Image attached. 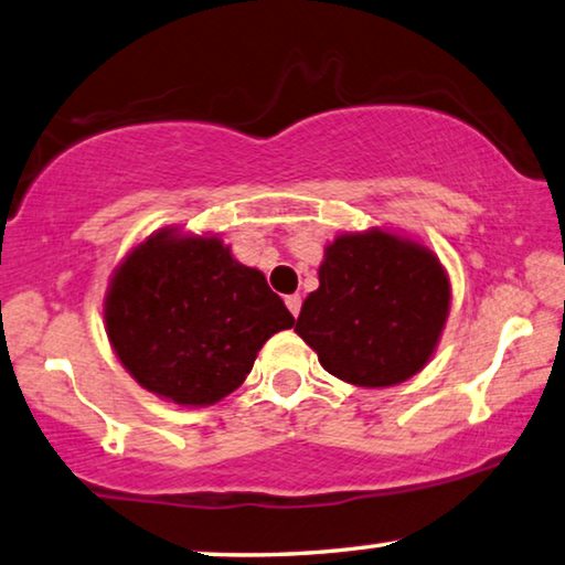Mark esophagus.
I'll list each match as a JSON object with an SVG mask.
<instances>
[{"label": "esophagus", "instance_id": "obj_1", "mask_svg": "<svg viewBox=\"0 0 565 565\" xmlns=\"http://www.w3.org/2000/svg\"><path fill=\"white\" fill-rule=\"evenodd\" d=\"M286 307H289V311L294 317H299V311H301V297L299 294H289V297H286Z\"/></svg>", "mask_w": 565, "mask_h": 565}]
</instances>
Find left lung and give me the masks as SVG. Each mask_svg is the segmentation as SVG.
Returning <instances> with one entry per match:
<instances>
[{
    "mask_svg": "<svg viewBox=\"0 0 565 565\" xmlns=\"http://www.w3.org/2000/svg\"><path fill=\"white\" fill-rule=\"evenodd\" d=\"M451 307L441 260L418 241L370 228L324 248L319 289L294 324L344 383L388 388L426 367Z\"/></svg>",
    "mask_w": 565,
    "mask_h": 565,
    "instance_id": "obj_1",
    "label": "left lung"
}]
</instances>
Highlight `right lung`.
Wrapping results in <instances>:
<instances>
[{
	"label": "right lung",
	"mask_w": 565,
	"mask_h": 565,
	"mask_svg": "<svg viewBox=\"0 0 565 565\" xmlns=\"http://www.w3.org/2000/svg\"><path fill=\"white\" fill-rule=\"evenodd\" d=\"M106 334L141 388L177 406H213L246 381L291 311L258 268L217 235L162 228L126 256L104 299Z\"/></svg>",
	"instance_id": "add662e5"
}]
</instances>
